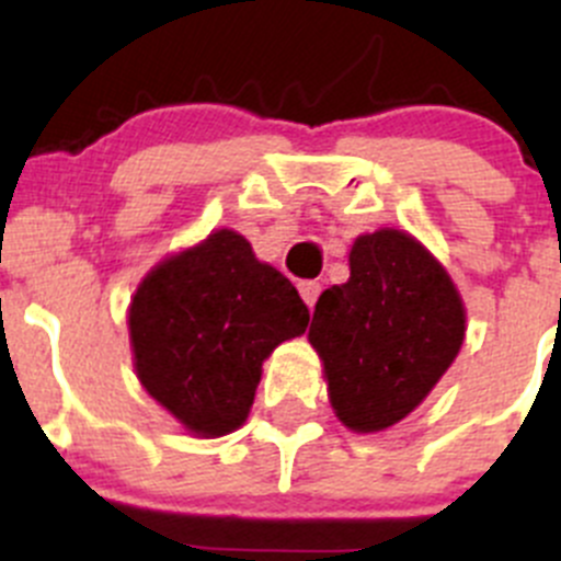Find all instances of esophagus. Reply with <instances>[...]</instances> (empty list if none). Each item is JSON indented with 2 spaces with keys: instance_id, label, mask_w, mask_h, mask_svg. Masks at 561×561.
<instances>
[{
  "instance_id": "esophagus-1",
  "label": "esophagus",
  "mask_w": 561,
  "mask_h": 561,
  "mask_svg": "<svg viewBox=\"0 0 561 561\" xmlns=\"http://www.w3.org/2000/svg\"><path fill=\"white\" fill-rule=\"evenodd\" d=\"M298 293H301V298L307 301V307L312 309L317 298H320V282H301V285H298Z\"/></svg>"
}]
</instances>
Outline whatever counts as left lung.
<instances>
[{"mask_svg":"<svg viewBox=\"0 0 561 561\" xmlns=\"http://www.w3.org/2000/svg\"><path fill=\"white\" fill-rule=\"evenodd\" d=\"M309 342L339 421L380 432L410 415L454 364L463 342L461 298L412 236L377 230L353 244L350 279L320 296Z\"/></svg>","mask_w":561,"mask_h":561,"instance_id":"8db88e82","label":"left lung"}]
</instances>
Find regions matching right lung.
Segmentation results:
<instances>
[{"instance_id": "obj_1", "label": "right lung", "mask_w": 561, "mask_h": 561, "mask_svg": "<svg viewBox=\"0 0 561 561\" xmlns=\"http://www.w3.org/2000/svg\"><path fill=\"white\" fill-rule=\"evenodd\" d=\"M307 325L293 282L260 263L233 230L157 265L129 307L140 382L201 437L247 421L263 360Z\"/></svg>"}]
</instances>
